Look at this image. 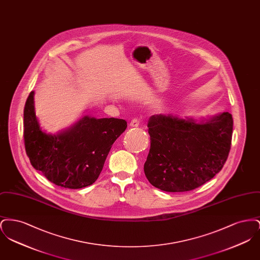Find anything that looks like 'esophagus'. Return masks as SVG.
Returning <instances> with one entry per match:
<instances>
[{
	"mask_svg": "<svg viewBox=\"0 0 260 260\" xmlns=\"http://www.w3.org/2000/svg\"><path fill=\"white\" fill-rule=\"evenodd\" d=\"M129 125H131V126H133V127H136V126H138V125H139V120H138V119H134V120H132V122H131Z\"/></svg>",
	"mask_w": 260,
	"mask_h": 260,
	"instance_id": "obj_1",
	"label": "esophagus"
}]
</instances>
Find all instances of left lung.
Returning <instances> with one entry per match:
<instances>
[{"label":"left lung","instance_id":"left-lung-1","mask_svg":"<svg viewBox=\"0 0 260 260\" xmlns=\"http://www.w3.org/2000/svg\"><path fill=\"white\" fill-rule=\"evenodd\" d=\"M147 126L151 146L144 173L162 191L198 188L219 173L228 158L233 133L228 112L199 123L193 118L153 115Z\"/></svg>","mask_w":260,"mask_h":260}]
</instances>
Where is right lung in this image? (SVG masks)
I'll use <instances>...</instances> for the list:
<instances>
[{"mask_svg":"<svg viewBox=\"0 0 260 260\" xmlns=\"http://www.w3.org/2000/svg\"><path fill=\"white\" fill-rule=\"evenodd\" d=\"M126 126L123 119L87 115L58 134H47L38 122L31 91L23 116L26 154L34 169L55 185L87 187L99 178L113 143Z\"/></svg>","mask_w":260,"mask_h":260,"instance_id":"obj_1","label":"right lung"}]
</instances>
